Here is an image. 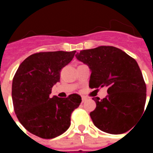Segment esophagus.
<instances>
[{"instance_id": "34e87169", "label": "esophagus", "mask_w": 153, "mask_h": 153, "mask_svg": "<svg viewBox=\"0 0 153 153\" xmlns=\"http://www.w3.org/2000/svg\"><path fill=\"white\" fill-rule=\"evenodd\" d=\"M86 100H87V98H86V97H82V102H84Z\"/></svg>"}]
</instances>
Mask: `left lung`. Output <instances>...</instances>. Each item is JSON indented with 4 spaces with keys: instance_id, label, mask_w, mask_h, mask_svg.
<instances>
[{
    "instance_id": "1",
    "label": "left lung",
    "mask_w": 153,
    "mask_h": 153,
    "mask_svg": "<svg viewBox=\"0 0 153 153\" xmlns=\"http://www.w3.org/2000/svg\"><path fill=\"white\" fill-rule=\"evenodd\" d=\"M91 71V89L107 87L102 100L93 97L97 107L90 113L93 124L110 134L129 131L143 114L146 86L137 62L122 50L100 46L76 54Z\"/></svg>"
}]
</instances>
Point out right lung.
Segmentation results:
<instances>
[{"label": "right lung", "mask_w": 153, "mask_h": 153, "mask_svg": "<svg viewBox=\"0 0 153 153\" xmlns=\"http://www.w3.org/2000/svg\"><path fill=\"white\" fill-rule=\"evenodd\" d=\"M76 51L40 52L19 66L12 83V100L17 117L30 133L53 139L68 129L70 117L79 106L80 96L51 98L52 87L60 82V70L73 60Z\"/></svg>", "instance_id": "obj_1"}]
</instances>
